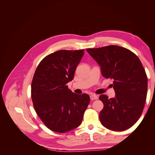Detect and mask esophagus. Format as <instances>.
<instances>
[{"label": "esophagus", "mask_w": 155, "mask_h": 155, "mask_svg": "<svg viewBox=\"0 0 155 155\" xmlns=\"http://www.w3.org/2000/svg\"><path fill=\"white\" fill-rule=\"evenodd\" d=\"M90 97H91V100H97V98H98L97 96L94 95V94L91 95V96H90Z\"/></svg>", "instance_id": "esophagus-1"}]
</instances>
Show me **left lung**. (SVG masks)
<instances>
[{"instance_id": "left-lung-1", "label": "left lung", "mask_w": 155, "mask_h": 155, "mask_svg": "<svg viewBox=\"0 0 155 155\" xmlns=\"http://www.w3.org/2000/svg\"><path fill=\"white\" fill-rule=\"evenodd\" d=\"M87 52L101 67L102 76L113 79L114 98L101 94L104 109L99 117L105 127L122 131L140 118L147 92V77L138 56L121 46L110 45L88 48Z\"/></svg>"}]
</instances>
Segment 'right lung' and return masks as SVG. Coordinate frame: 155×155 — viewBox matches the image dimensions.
Here are the masks:
<instances>
[{"mask_svg":"<svg viewBox=\"0 0 155 155\" xmlns=\"http://www.w3.org/2000/svg\"><path fill=\"white\" fill-rule=\"evenodd\" d=\"M84 50H61L48 55L37 66L31 85L36 113L47 127L66 133L80 125L90 102L87 94H77L68 89Z\"/></svg>","mask_w":155,"mask_h":155,"instance_id":"obj_1","label":"right lung"}]
</instances>
